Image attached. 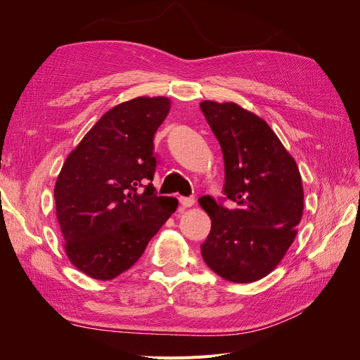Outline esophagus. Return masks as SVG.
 I'll return each mask as SVG.
<instances>
[{
  "label": "esophagus",
  "instance_id": "34e87169",
  "mask_svg": "<svg viewBox=\"0 0 360 360\" xmlns=\"http://www.w3.org/2000/svg\"><path fill=\"white\" fill-rule=\"evenodd\" d=\"M179 201H180V204L183 207H192L195 204V198L193 197H180Z\"/></svg>",
  "mask_w": 360,
  "mask_h": 360
}]
</instances>
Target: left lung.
<instances>
[{
    "instance_id": "left-lung-1",
    "label": "left lung",
    "mask_w": 360,
    "mask_h": 360,
    "mask_svg": "<svg viewBox=\"0 0 360 360\" xmlns=\"http://www.w3.org/2000/svg\"><path fill=\"white\" fill-rule=\"evenodd\" d=\"M225 165V198L200 200L212 219L201 255L216 275L248 284L267 276L291 246L303 212L296 162L274 130L237 103L200 105ZM235 202L233 210L223 205Z\"/></svg>"
}]
</instances>
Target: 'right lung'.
<instances>
[{
    "instance_id": "right-lung-1",
    "label": "right lung",
    "mask_w": 360,
    "mask_h": 360,
    "mask_svg": "<svg viewBox=\"0 0 360 360\" xmlns=\"http://www.w3.org/2000/svg\"><path fill=\"white\" fill-rule=\"evenodd\" d=\"M168 112L167 97L120 103L64 162L53 189L57 219L70 263L90 278L110 281L132 267L177 209L151 184L153 138Z\"/></svg>"
}]
</instances>
